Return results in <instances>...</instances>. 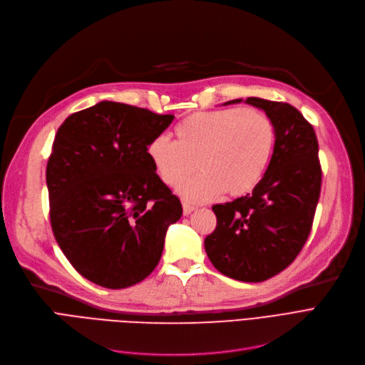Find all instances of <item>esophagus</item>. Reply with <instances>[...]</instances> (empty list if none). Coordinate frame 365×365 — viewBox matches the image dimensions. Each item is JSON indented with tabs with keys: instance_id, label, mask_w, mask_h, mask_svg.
Returning a JSON list of instances; mask_svg holds the SVG:
<instances>
[{
	"instance_id": "34e87169",
	"label": "esophagus",
	"mask_w": 365,
	"mask_h": 365,
	"mask_svg": "<svg viewBox=\"0 0 365 365\" xmlns=\"http://www.w3.org/2000/svg\"><path fill=\"white\" fill-rule=\"evenodd\" d=\"M195 210H196V206L190 205V203H182V214L184 215H190Z\"/></svg>"
}]
</instances>
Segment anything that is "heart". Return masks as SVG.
I'll return each mask as SVG.
<instances>
[{"instance_id":"1","label":"heart","mask_w":365,"mask_h":365,"mask_svg":"<svg viewBox=\"0 0 365 365\" xmlns=\"http://www.w3.org/2000/svg\"><path fill=\"white\" fill-rule=\"evenodd\" d=\"M177 141L159 135L147 147L160 180L177 187L192 171L197 176L178 187L180 196L203 203L222 192L242 196L262 180L274 147V126L262 111L224 108L199 111L175 128Z\"/></svg>"}]
</instances>
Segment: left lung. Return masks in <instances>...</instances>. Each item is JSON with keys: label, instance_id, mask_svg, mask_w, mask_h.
Returning a JSON list of instances; mask_svg holds the SVG:
<instances>
[{"label": "left lung", "instance_id": "left-lung-1", "mask_svg": "<svg viewBox=\"0 0 365 365\" xmlns=\"http://www.w3.org/2000/svg\"><path fill=\"white\" fill-rule=\"evenodd\" d=\"M244 102L272 120L273 154L251 195L212 206L217 227L205 237V251L222 274L262 282L288 267L302 251L319 200L322 172L315 130L297 108L262 98Z\"/></svg>", "mask_w": 365, "mask_h": 365}]
</instances>
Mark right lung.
Returning <instances> with one entry per match:
<instances>
[{
	"label": "right lung",
	"mask_w": 365,
	"mask_h": 365,
	"mask_svg": "<svg viewBox=\"0 0 365 365\" xmlns=\"http://www.w3.org/2000/svg\"><path fill=\"white\" fill-rule=\"evenodd\" d=\"M173 117L101 101L58 129L46 170L51 229L69 263L96 285L145 279L182 215L147 154Z\"/></svg>",
	"instance_id": "add662e5"
}]
</instances>
